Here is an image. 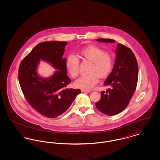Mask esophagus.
Returning <instances> with one entry per match:
<instances>
[{"label": "esophagus", "mask_w": 160, "mask_h": 160, "mask_svg": "<svg viewBox=\"0 0 160 160\" xmlns=\"http://www.w3.org/2000/svg\"><path fill=\"white\" fill-rule=\"evenodd\" d=\"M81 91L82 92H88V93H90L91 92V91H89V90H86V89H82Z\"/></svg>", "instance_id": "esophagus-1"}]
</instances>
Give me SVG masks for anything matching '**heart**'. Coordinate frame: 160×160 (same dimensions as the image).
<instances>
[{
    "label": "heart",
    "mask_w": 160,
    "mask_h": 160,
    "mask_svg": "<svg viewBox=\"0 0 160 160\" xmlns=\"http://www.w3.org/2000/svg\"><path fill=\"white\" fill-rule=\"evenodd\" d=\"M80 56L86 60L92 62L88 75L83 76L77 80L75 86L83 89H90L99 82V78H105L112 72L114 65V58L112 54L105 52L99 47L94 45L88 46L80 50ZM65 65L68 72L73 78L79 74L80 60L74 54L67 57Z\"/></svg>",
    "instance_id": "heart-1"
}]
</instances>
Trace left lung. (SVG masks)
Returning <instances> with one entry per match:
<instances>
[{"label": "left lung", "instance_id": "1", "mask_svg": "<svg viewBox=\"0 0 160 160\" xmlns=\"http://www.w3.org/2000/svg\"><path fill=\"white\" fill-rule=\"evenodd\" d=\"M97 41L114 43L112 39L99 38ZM116 58L112 72L104 82L112 89L101 93V99L95 103L99 111L108 116H113L122 112L131 99L137 87L138 68L136 56L132 50L121 44H118Z\"/></svg>", "mask_w": 160, "mask_h": 160}]
</instances>
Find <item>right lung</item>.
Listing matches in <instances>:
<instances>
[{
	"label": "right lung",
	"mask_w": 160,
	"mask_h": 160,
	"mask_svg": "<svg viewBox=\"0 0 160 160\" xmlns=\"http://www.w3.org/2000/svg\"><path fill=\"white\" fill-rule=\"evenodd\" d=\"M67 44L65 41L41 42L19 66L18 80L25 98L36 111L47 118L63 114L81 93L80 89L67 88L71 82L67 75L66 58H63ZM40 60L58 69L52 77L46 79L38 76L36 69Z\"/></svg>",
	"instance_id": "obj_1"
}]
</instances>
